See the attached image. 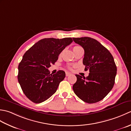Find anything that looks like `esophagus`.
<instances>
[{
	"mask_svg": "<svg viewBox=\"0 0 131 131\" xmlns=\"http://www.w3.org/2000/svg\"><path fill=\"white\" fill-rule=\"evenodd\" d=\"M71 74V73H69V72H66V76H70Z\"/></svg>",
	"mask_w": 131,
	"mask_h": 131,
	"instance_id": "1",
	"label": "esophagus"
}]
</instances>
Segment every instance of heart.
<instances>
[{
  "mask_svg": "<svg viewBox=\"0 0 131 131\" xmlns=\"http://www.w3.org/2000/svg\"><path fill=\"white\" fill-rule=\"evenodd\" d=\"M80 48H81L80 46H74L73 48V51H75L77 49H80Z\"/></svg>",
  "mask_w": 131,
  "mask_h": 131,
  "instance_id": "1",
  "label": "heart"
}]
</instances>
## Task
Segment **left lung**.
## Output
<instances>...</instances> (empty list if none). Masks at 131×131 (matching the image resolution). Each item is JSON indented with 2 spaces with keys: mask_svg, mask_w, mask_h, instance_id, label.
<instances>
[{
  "mask_svg": "<svg viewBox=\"0 0 131 131\" xmlns=\"http://www.w3.org/2000/svg\"><path fill=\"white\" fill-rule=\"evenodd\" d=\"M84 50L85 71L89 69L86 77L76 74L73 85L76 95L84 102L94 103L103 100L113 89L117 68L110 51L99 42L90 37L73 38Z\"/></svg>",
  "mask_w": 131,
  "mask_h": 131,
  "instance_id": "left-lung-1",
  "label": "left lung"
}]
</instances>
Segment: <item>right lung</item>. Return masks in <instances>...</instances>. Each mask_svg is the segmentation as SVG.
<instances>
[{
  "label": "right lung",
  "mask_w": 131,
  "mask_h": 131,
  "mask_svg": "<svg viewBox=\"0 0 131 131\" xmlns=\"http://www.w3.org/2000/svg\"><path fill=\"white\" fill-rule=\"evenodd\" d=\"M73 42L71 38L41 39L26 51L18 67L17 79L26 97L32 102H44L57 91L66 77L65 72L50 74L48 69L61 52Z\"/></svg>",
  "instance_id": "1"
}]
</instances>
